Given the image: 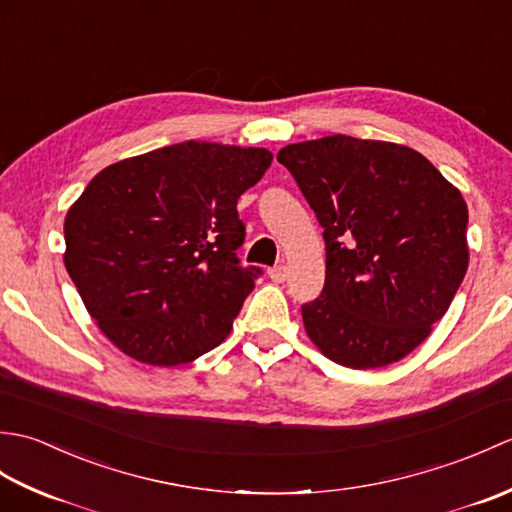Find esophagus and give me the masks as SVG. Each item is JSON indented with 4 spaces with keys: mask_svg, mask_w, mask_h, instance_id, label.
<instances>
[{
    "mask_svg": "<svg viewBox=\"0 0 512 512\" xmlns=\"http://www.w3.org/2000/svg\"><path fill=\"white\" fill-rule=\"evenodd\" d=\"M268 277L275 281V284H281V281H286V277H288V268L286 266H275V268H270L268 270Z\"/></svg>",
    "mask_w": 512,
    "mask_h": 512,
    "instance_id": "34e87169",
    "label": "esophagus"
}]
</instances>
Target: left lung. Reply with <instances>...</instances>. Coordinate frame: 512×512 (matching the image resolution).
<instances>
[{
    "label": "left lung",
    "instance_id": "1",
    "mask_svg": "<svg viewBox=\"0 0 512 512\" xmlns=\"http://www.w3.org/2000/svg\"><path fill=\"white\" fill-rule=\"evenodd\" d=\"M325 239V286L301 308L310 341L343 367L405 358L444 317L469 268V209L416 149L343 134L284 147Z\"/></svg>",
    "mask_w": 512,
    "mask_h": 512
}]
</instances>
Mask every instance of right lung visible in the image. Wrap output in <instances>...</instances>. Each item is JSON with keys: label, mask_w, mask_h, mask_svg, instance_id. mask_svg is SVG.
<instances>
[{"label": "right lung", "mask_w": 512, "mask_h": 512, "mask_svg": "<svg viewBox=\"0 0 512 512\" xmlns=\"http://www.w3.org/2000/svg\"><path fill=\"white\" fill-rule=\"evenodd\" d=\"M270 162L264 147L187 140L105 167L70 206L65 270L123 354L176 367L231 334L259 273L237 266V200Z\"/></svg>", "instance_id": "add662e5"}]
</instances>
